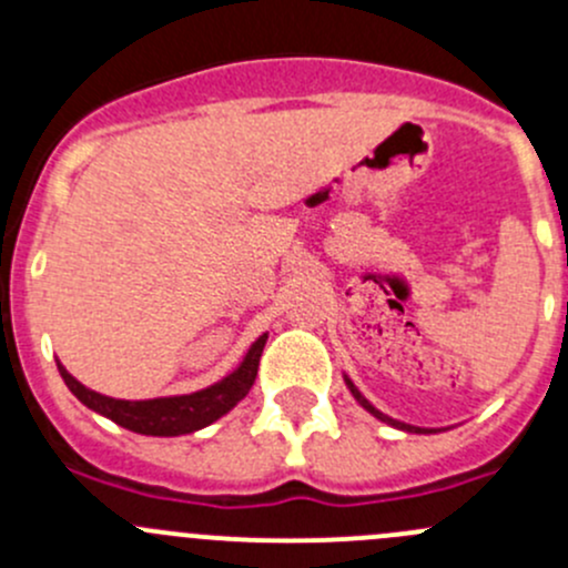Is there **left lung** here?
I'll list each match as a JSON object with an SVG mask.
<instances>
[{
    "label": "left lung",
    "mask_w": 568,
    "mask_h": 568,
    "mask_svg": "<svg viewBox=\"0 0 568 568\" xmlns=\"http://www.w3.org/2000/svg\"><path fill=\"white\" fill-rule=\"evenodd\" d=\"M343 382H346V387H348V393L354 395V400H357L359 406H363L365 412H371V415L376 417V420H382V423H387V426H393V428H398V432H406V434H437V432H443V428H423V426H412V423H404V420H395V417H390V415H385V412H379L376 409L374 404H371L368 398H365L363 393H359V387L354 385L352 379H348L346 374H343Z\"/></svg>",
    "instance_id": "1"
}]
</instances>
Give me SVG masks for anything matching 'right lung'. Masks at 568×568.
I'll use <instances>...</instances> for the list:
<instances>
[{"label":"right lung","instance_id":"add662e5","mask_svg":"<svg viewBox=\"0 0 568 568\" xmlns=\"http://www.w3.org/2000/svg\"><path fill=\"white\" fill-rule=\"evenodd\" d=\"M266 337L268 332L255 337V343L247 348L242 363L231 374L216 379L214 385L183 395H162V398H112V395H101L84 387L77 376L68 374V368L60 359H57V368H60V376L68 385V390L77 395L88 409L99 412V415L118 423V426L129 428L134 434H145V437H181V434L200 432V428L220 420L222 415H227L250 393L252 382L257 376V363H261Z\"/></svg>","mask_w":568,"mask_h":568}]
</instances>
